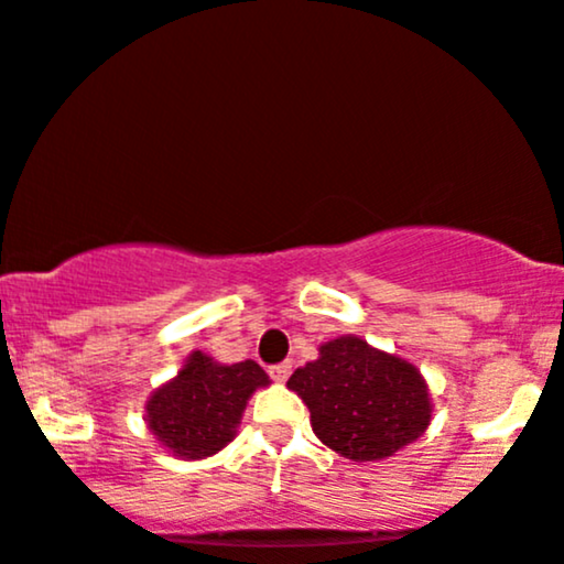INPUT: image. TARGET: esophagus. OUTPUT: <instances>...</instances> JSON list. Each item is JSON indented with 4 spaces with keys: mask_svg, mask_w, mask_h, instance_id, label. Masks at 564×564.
<instances>
[{
    "mask_svg": "<svg viewBox=\"0 0 564 564\" xmlns=\"http://www.w3.org/2000/svg\"><path fill=\"white\" fill-rule=\"evenodd\" d=\"M268 372H270V377H272V380H275V382H283V380H289V375H292V364H289V361L272 364Z\"/></svg>",
    "mask_w": 564,
    "mask_h": 564,
    "instance_id": "obj_1",
    "label": "esophagus"
}]
</instances>
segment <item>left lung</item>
I'll use <instances>...</instances> for the list:
<instances>
[{
  "instance_id": "1",
  "label": "left lung",
  "mask_w": 564,
  "mask_h": 564,
  "mask_svg": "<svg viewBox=\"0 0 564 564\" xmlns=\"http://www.w3.org/2000/svg\"><path fill=\"white\" fill-rule=\"evenodd\" d=\"M311 410L315 436L350 460H380L414 442L431 423L429 386L404 358L358 337L321 345L318 361L289 377Z\"/></svg>"
}]
</instances>
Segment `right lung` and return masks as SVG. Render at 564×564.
Here are the masks:
<instances>
[{
	"label": "right lung",
	"mask_w": 564,
	"mask_h": 564,
	"mask_svg": "<svg viewBox=\"0 0 564 564\" xmlns=\"http://www.w3.org/2000/svg\"><path fill=\"white\" fill-rule=\"evenodd\" d=\"M268 382L259 364L221 367L195 350L176 380L152 393L147 423L173 455L189 460L214 455L232 442L246 401Z\"/></svg>",
	"instance_id": "1"
}]
</instances>
